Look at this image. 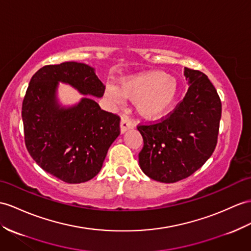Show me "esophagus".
<instances>
[{
    "instance_id": "1",
    "label": "esophagus",
    "mask_w": 251,
    "mask_h": 251,
    "mask_svg": "<svg viewBox=\"0 0 251 251\" xmlns=\"http://www.w3.org/2000/svg\"><path fill=\"white\" fill-rule=\"evenodd\" d=\"M133 127H134V125H133V122L131 120H129L126 117H124L121 119V121H120V132H121V134L126 133L127 130L133 129Z\"/></svg>"
}]
</instances>
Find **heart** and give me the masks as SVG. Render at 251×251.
I'll return each mask as SVG.
<instances>
[{"label": "heart", "instance_id": "b5f03b06", "mask_svg": "<svg viewBox=\"0 0 251 251\" xmlns=\"http://www.w3.org/2000/svg\"><path fill=\"white\" fill-rule=\"evenodd\" d=\"M105 95L115 104H120L124 97L135 101L136 111L143 118L156 120L172 111L179 95V85L166 72L152 70L122 79L119 88L108 85Z\"/></svg>", "mask_w": 251, "mask_h": 251}]
</instances>
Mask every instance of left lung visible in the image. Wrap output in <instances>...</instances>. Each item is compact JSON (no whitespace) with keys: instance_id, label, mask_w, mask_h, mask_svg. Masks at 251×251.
<instances>
[{"instance_id":"obj_1","label":"left lung","mask_w":251,"mask_h":251,"mask_svg":"<svg viewBox=\"0 0 251 251\" xmlns=\"http://www.w3.org/2000/svg\"><path fill=\"white\" fill-rule=\"evenodd\" d=\"M188 90L175 111L157 124L138 126L144 147L139 166L149 178L174 183L187 178L215 150L222 102L207 76L184 68Z\"/></svg>"}]
</instances>
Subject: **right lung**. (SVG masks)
Returning a JSON list of instances; mask_svg holds the SVG:
<instances>
[{
  "label": "right lung",
  "instance_id": "1",
  "mask_svg": "<svg viewBox=\"0 0 251 251\" xmlns=\"http://www.w3.org/2000/svg\"><path fill=\"white\" fill-rule=\"evenodd\" d=\"M59 83L84 96L101 98L105 86L86 64L66 62L42 67L29 81L22 103L25 146L50 175L71 184L89 181L102 168L119 136V116L103 111L90 97L71 106L58 102Z\"/></svg>",
  "mask_w": 251,
  "mask_h": 251
}]
</instances>
